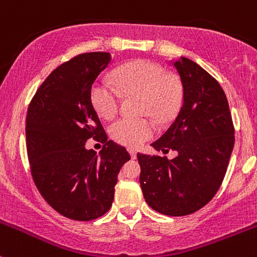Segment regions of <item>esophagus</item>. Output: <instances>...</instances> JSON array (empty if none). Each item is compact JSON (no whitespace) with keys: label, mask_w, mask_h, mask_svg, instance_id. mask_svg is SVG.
Wrapping results in <instances>:
<instances>
[{"label":"esophagus","mask_w":257,"mask_h":257,"mask_svg":"<svg viewBox=\"0 0 257 257\" xmlns=\"http://www.w3.org/2000/svg\"><path fill=\"white\" fill-rule=\"evenodd\" d=\"M128 152H129V154H131V157H132V158H137V152L136 151H134V149L133 148H129L128 149Z\"/></svg>","instance_id":"1"}]
</instances>
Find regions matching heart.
<instances>
[{
	"instance_id": "heart-1",
	"label": "heart",
	"mask_w": 257,
	"mask_h": 257,
	"mask_svg": "<svg viewBox=\"0 0 257 257\" xmlns=\"http://www.w3.org/2000/svg\"><path fill=\"white\" fill-rule=\"evenodd\" d=\"M113 81L121 95L141 98V114L151 115L159 123L171 120L181 106L182 86L178 79L148 60H136L119 66L113 73ZM118 93L101 81L91 85L90 103L101 118L110 119L118 113ZM109 132L119 144L137 148L154 136L156 128L149 119L121 118L111 124Z\"/></svg>"
}]
</instances>
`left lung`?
<instances>
[{
  "label": "left lung",
  "mask_w": 257,
  "mask_h": 257,
  "mask_svg": "<svg viewBox=\"0 0 257 257\" xmlns=\"http://www.w3.org/2000/svg\"><path fill=\"white\" fill-rule=\"evenodd\" d=\"M183 100L172 125L152 143L156 151L178 152L173 159L138 153L143 196L149 207L167 216H186L207 205L220 188L235 144V129L225 91L195 61L172 62Z\"/></svg>",
  "instance_id": "8db88e82"
}]
</instances>
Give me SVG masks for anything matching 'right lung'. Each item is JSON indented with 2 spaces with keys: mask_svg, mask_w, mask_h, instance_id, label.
I'll return each instance as SVG.
<instances>
[{
  "mask_svg": "<svg viewBox=\"0 0 257 257\" xmlns=\"http://www.w3.org/2000/svg\"><path fill=\"white\" fill-rule=\"evenodd\" d=\"M111 60L109 52L78 55L55 69L37 89L26 116V147L32 178L60 215L91 221L109 211L121 166L131 159L124 147L108 141L90 88ZM94 138L104 143L98 155L86 150Z\"/></svg>",
  "mask_w": 257,
  "mask_h": 257,
  "instance_id": "add662e5",
  "label": "right lung"
}]
</instances>
